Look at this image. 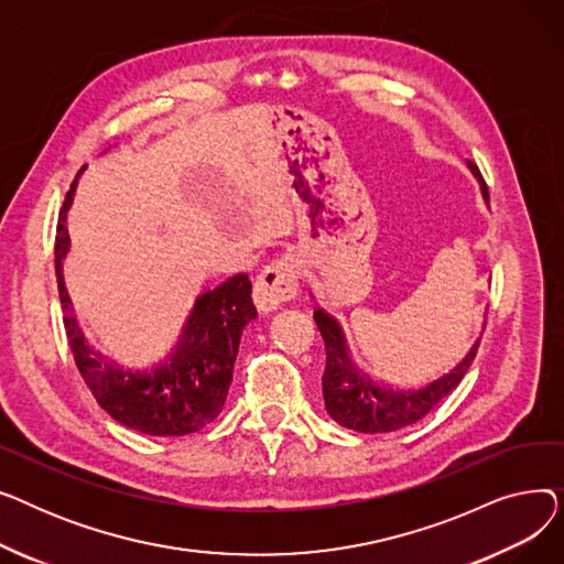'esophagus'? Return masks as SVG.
Here are the masks:
<instances>
[{"instance_id":"obj_1","label":"esophagus","mask_w":564,"mask_h":564,"mask_svg":"<svg viewBox=\"0 0 564 564\" xmlns=\"http://www.w3.org/2000/svg\"><path fill=\"white\" fill-rule=\"evenodd\" d=\"M297 264L290 258H281L272 264H267L256 279L253 285V304L260 313H272L281 308L285 302L297 297L300 276Z\"/></svg>"}]
</instances>
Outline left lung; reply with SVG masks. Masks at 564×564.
<instances>
[{"mask_svg": "<svg viewBox=\"0 0 564 564\" xmlns=\"http://www.w3.org/2000/svg\"><path fill=\"white\" fill-rule=\"evenodd\" d=\"M468 169L478 177L482 194L487 196V185L482 183L478 166L468 162ZM313 317L324 338V347H327V368H324L322 375L324 406H327V413L338 425L364 434L395 432L425 419L427 413L462 381L473 359H476V351L482 338L480 336L473 343L466 357L446 375H441L438 379L425 383L421 389L398 391L379 387V383H375L370 377L357 370V366L351 364L347 354L340 324L332 315L324 311H315Z\"/></svg>", "mask_w": 564, "mask_h": 564, "instance_id": "1", "label": "left lung"}]
</instances>
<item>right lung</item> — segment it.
Listing matches in <instances>:
<instances>
[{"label": "right lung", "instance_id": "right-lung-1", "mask_svg": "<svg viewBox=\"0 0 564 564\" xmlns=\"http://www.w3.org/2000/svg\"><path fill=\"white\" fill-rule=\"evenodd\" d=\"M77 177L58 213L54 262L64 327L79 375L116 423L151 436L198 432L210 425L224 409L242 332L258 315L251 302V281L247 274H235L219 288L203 292L194 302L175 345L158 364L123 368L105 359L100 351L86 345L64 285V258L70 249L66 217Z\"/></svg>", "mask_w": 564, "mask_h": 564}]
</instances>
